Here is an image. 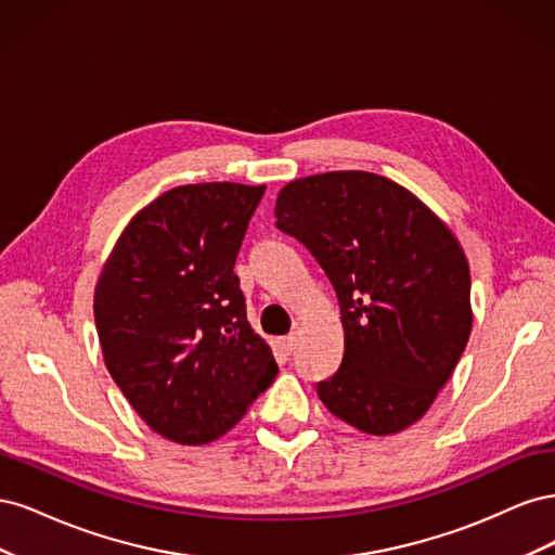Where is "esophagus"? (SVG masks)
<instances>
[{
    "mask_svg": "<svg viewBox=\"0 0 555 555\" xmlns=\"http://www.w3.org/2000/svg\"><path fill=\"white\" fill-rule=\"evenodd\" d=\"M296 345H298V338H296V333L287 335V338H282V349H284V351H287V354H292V351L296 349Z\"/></svg>",
    "mask_w": 555,
    "mask_h": 555,
    "instance_id": "1",
    "label": "esophagus"
}]
</instances>
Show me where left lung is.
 Wrapping results in <instances>:
<instances>
[{
	"mask_svg": "<svg viewBox=\"0 0 555 555\" xmlns=\"http://www.w3.org/2000/svg\"><path fill=\"white\" fill-rule=\"evenodd\" d=\"M275 217L324 268L340 304L345 354L338 373L317 384L319 400L367 435L410 428L473 331L459 238L422 198L367 171L292 180Z\"/></svg>",
	"mask_w": 555,
	"mask_h": 555,
	"instance_id": "1",
	"label": "left lung"
}]
</instances>
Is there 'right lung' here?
Wrapping results in <instances>:
<instances>
[{"instance_id":"add662e5","label":"right lung","mask_w":555,"mask_h":555,"mask_svg":"<svg viewBox=\"0 0 555 555\" xmlns=\"http://www.w3.org/2000/svg\"><path fill=\"white\" fill-rule=\"evenodd\" d=\"M266 184H180L131 217L94 287L104 363L162 438L201 447L273 384L233 273Z\"/></svg>"}]
</instances>
